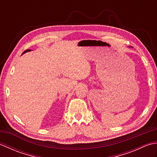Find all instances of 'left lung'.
Instances as JSON below:
<instances>
[{
	"mask_svg": "<svg viewBox=\"0 0 157 157\" xmlns=\"http://www.w3.org/2000/svg\"><path fill=\"white\" fill-rule=\"evenodd\" d=\"M129 48H130V47H129Z\"/></svg>",
	"mask_w": 157,
	"mask_h": 157,
	"instance_id": "8db88e82",
	"label": "left lung"
}]
</instances>
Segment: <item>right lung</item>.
I'll use <instances>...</instances> for the list:
<instances>
[{
	"label": "right lung",
	"instance_id": "right-lung-1",
	"mask_svg": "<svg viewBox=\"0 0 157 157\" xmlns=\"http://www.w3.org/2000/svg\"><path fill=\"white\" fill-rule=\"evenodd\" d=\"M32 51V50H29V49H28V50H26L25 51H24V52H23L22 53V55H23V54H24V53H25V52H29V51Z\"/></svg>",
	"mask_w": 157,
	"mask_h": 157
}]
</instances>
